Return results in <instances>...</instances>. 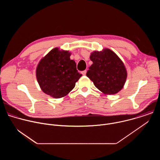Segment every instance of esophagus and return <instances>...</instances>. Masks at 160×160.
<instances>
[{"instance_id":"esophagus-1","label":"esophagus","mask_w":160,"mask_h":160,"mask_svg":"<svg viewBox=\"0 0 160 160\" xmlns=\"http://www.w3.org/2000/svg\"><path fill=\"white\" fill-rule=\"evenodd\" d=\"M86 73H87V70H84V71H83V72H82V74L83 75H85Z\"/></svg>"}]
</instances>
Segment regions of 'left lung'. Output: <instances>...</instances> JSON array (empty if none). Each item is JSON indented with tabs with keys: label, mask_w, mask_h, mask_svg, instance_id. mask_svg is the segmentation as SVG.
Segmentation results:
<instances>
[{
	"label": "left lung",
	"mask_w": 160,
	"mask_h": 160,
	"mask_svg": "<svg viewBox=\"0 0 160 160\" xmlns=\"http://www.w3.org/2000/svg\"><path fill=\"white\" fill-rule=\"evenodd\" d=\"M93 64L87 72V77L101 92L115 94L123 88L127 78V71L123 62L110 49L95 51L90 57Z\"/></svg>",
	"instance_id": "left-lung-1"
}]
</instances>
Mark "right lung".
Here are the masks:
<instances>
[{
	"label": "right lung",
	"instance_id": "obj_1",
	"mask_svg": "<svg viewBox=\"0 0 160 160\" xmlns=\"http://www.w3.org/2000/svg\"><path fill=\"white\" fill-rule=\"evenodd\" d=\"M68 51L54 48L40 61L36 72L43 92L54 98L66 96L82 77Z\"/></svg>",
	"mask_w": 160,
	"mask_h": 160
}]
</instances>
